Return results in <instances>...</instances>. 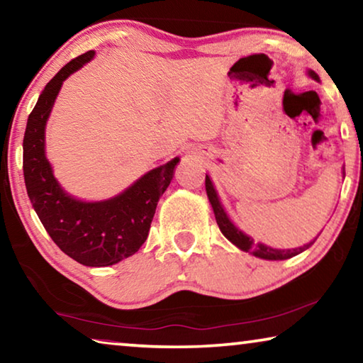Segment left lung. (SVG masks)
<instances>
[{
  "mask_svg": "<svg viewBox=\"0 0 363 363\" xmlns=\"http://www.w3.org/2000/svg\"><path fill=\"white\" fill-rule=\"evenodd\" d=\"M309 75L314 78V79H318L315 72L311 70ZM205 187H206V195H208V199H210V203L213 206L214 216H216V223L219 225L220 232L224 233V237L227 238V240H230L233 245H235V247H238V248L243 250V251L253 253L257 257H262V259L281 261V259H288V257H293V256H296L299 253H303L304 250L309 248L311 245L315 242L314 240V242L307 243V245H304V247L296 248V250H274V248H270V247H266V245H262V243H257L256 245L253 238H250L248 235H245L242 230H238L237 227L230 223V219L227 218L224 208L220 206V203H219L216 190H214L213 184L210 181V177H208V176H206V179H205Z\"/></svg>",
  "mask_w": 363,
  "mask_h": 363,
  "instance_id": "obj_1",
  "label": "left lung"
}]
</instances>
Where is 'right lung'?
<instances>
[{"label":"right lung","instance_id":"add662e5","mask_svg":"<svg viewBox=\"0 0 363 363\" xmlns=\"http://www.w3.org/2000/svg\"><path fill=\"white\" fill-rule=\"evenodd\" d=\"M94 51L72 59L40 94L23 136V177L28 199L54 243L89 267L120 262L143 247L160 196L168 189L179 158L144 174L125 192L106 201L75 200L54 179L45 157V128L64 79L89 62Z\"/></svg>","mask_w":363,"mask_h":363}]
</instances>
